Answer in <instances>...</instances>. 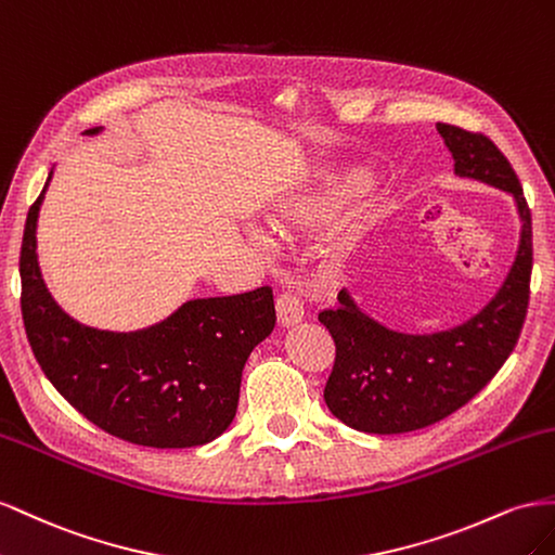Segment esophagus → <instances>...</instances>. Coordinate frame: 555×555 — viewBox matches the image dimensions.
I'll list each match as a JSON object with an SVG mask.
<instances>
[{"label": "esophagus", "instance_id": "obj_1", "mask_svg": "<svg viewBox=\"0 0 555 555\" xmlns=\"http://www.w3.org/2000/svg\"><path fill=\"white\" fill-rule=\"evenodd\" d=\"M276 315L283 327H291L305 319V302L295 293L283 291L276 297Z\"/></svg>", "mask_w": 555, "mask_h": 555}]
</instances>
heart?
Listing matches in <instances>:
<instances>
[{"mask_svg":"<svg viewBox=\"0 0 555 555\" xmlns=\"http://www.w3.org/2000/svg\"><path fill=\"white\" fill-rule=\"evenodd\" d=\"M360 185H362V177H358V173H351V177L341 179L335 188H332L330 197H325L323 202L299 204V207H293V209H286V211L272 216V225L281 234H288L293 228L313 225V223H319V220H327L332 216H337V211L341 209V204L351 199L360 190ZM258 242L262 244L260 236H258Z\"/></svg>","mask_w":555,"mask_h":555,"instance_id":"obj_1","label":"heart"}]
</instances>
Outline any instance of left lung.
<instances>
[{"instance_id":"1","label":"left lung","mask_w":555,"mask_h":555,"mask_svg":"<svg viewBox=\"0 0 555 555\" xmlns=\"http://www.w3.org/2000/svg\"><path fill=\"white\" fill-rule=\"evenodd\" d=\"M455 173L512 193L524 232L509 276L472 321L437 335H402L362 313L346 291L319 321L335 339L325 404L344 425L372 435L421 430L465 406L509 358L526 323L532 274V218L502 151L481 132L437 122Z\"/></svg>"}]
</instances>
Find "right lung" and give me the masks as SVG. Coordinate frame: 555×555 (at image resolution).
<instances>
[{
    "label": "right lung",
    "mask_w": 555,
    "mask_h": 555,
    "mask_svg": "<svg viewBox=\"0 0 555 555\" xmlns=\"http://www.w3.org/2000/svg\"><path fill=\"white\" fill-rule=\"evenodd\" d=\"M46 185L29 207L21 246V311L43 374L78 414L130 444L188 449L223 435L240 404L246 360L274 330L272 288L193 299L132 335L76 323L53 302L37 262Z\"/></svg>",
    "instance_id": "1"
}]
</instances>
